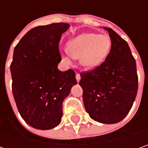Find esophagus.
Segmentation results:
<instances>
[{
	"instance_id": "obj_1",
	"label": "esophagus",
	"mask_w": 148,
	"mask_h": 148,
	"mask_svg": "<svg viewBox=\"0 0 148 148\" xmlns=\"http://www.w3.org/2000/svg\"><path fill=\"white\" fill-rule=\"evenodd\" d=\"M75 78H76V80H77V82H79V81L80 80V75H79V74L76 73V74H75Z\"/></svg>"
}]
</instances>
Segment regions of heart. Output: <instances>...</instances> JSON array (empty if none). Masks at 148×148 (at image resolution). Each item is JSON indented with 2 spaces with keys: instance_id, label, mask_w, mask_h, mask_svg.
<instances>
[{
  "instance_id": "obj_1",
  "label": "heart",
  "mask_w": 148,
  "mask_h": 148,
  "mask_svg": "<svg viewBox=\"0 0 148 148\" xmlns=\"http://www.w3.org/2000/svg\"><path fill=\"white\" fill-rule=\"evenodd\" d=\"M111 40L107 35L82 33L68 42V51L62 52V58L71 62V58L79 59L80 65L86 69H94L103 63L110 52Z\"/></svg>"
}]
</instances>
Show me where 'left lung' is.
<instances>
[{"mask_svg": "<svg viewBox=\"0 0 148 148\" xmlns=\"http://www.w3.org/2000/svg\"><path fill=\"white\" fill-rule=\"evenodd\" d=\"M109 33L111 48L103 63L80 74L83 102L90 117L96 122L113 124L130 112L138 90L136 63L128 43L112 29Z\"/></svg>", "mask_w": 148, "mask_h": 148, "instance_id": "obj_1", "label": "left lung"}]
</instances>
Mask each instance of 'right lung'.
I'll return each mask as SVG.
<instances>
[{"instance_id": "1", "label": "right lung", "mask_w": 148, "mask_h": 148, "mask_svg": "<svg viewBox=\"0 0 148 148\" xmlns=\"http://www.w3.org/2000/svg\"><path fill=\"white\" fill-rule=\"evenodd\" d=\"M69 28L53 23L30 30L15 46L10 65L15 103L25 122L37 130L58 126L63 100L77 84L72 69L62 72L59 42Z\"/></svg>"}]
</instances>
